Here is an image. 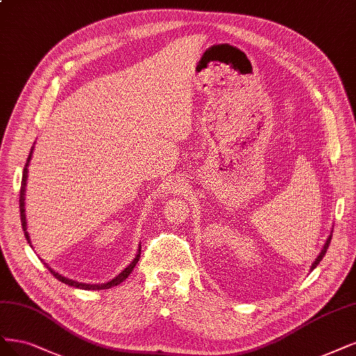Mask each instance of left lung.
Segmentation results:
<instances>
[{
    "instance_id": "obj_1",
    "label": "left lung",
    "mask_w": 356,
    "mask_h": 356,
    "mask_svg": "<svg viewBox=\"0 0 356 356\" xmlns=\"http://www.w3.org/2000/svg\"><path fill=\"white\" fill-rule=\"evenodd\" d=\"M330 241H332V236H330L328 238H327V241H325V244H324V248H323V250H321V253H320V256L316 257V261L312 264V266H311V269H314L318 264H320L321 261H323V257H324V254L327 253V249H328V246H330Z\"/></svg>"
}]
</instances>
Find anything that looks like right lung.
Returning <instances> with one entry per match:
<instances>
[{
    "label": "right lung",
    "instance_id": "add662e5",
    "mask_svg": "<svg viewBox=\"0 0 356 356\" xmlns=\"http://www.w3.org/2000/svg\"><path fill=\"white\" fill-rule=\"evenodd\" d=\"M32 150L33 147L31 149V153L28 156V161H26V165H24V169H23V177H22V187H20V199H19V206H20V219H22V227H23V231H24V237H26L28 243L31 244V240H29V236L26 232V215H24V191H26V179H28V165H29V161L32 157ZM140 254H141V248L138 250V254L136 259L132 261V264L125 268L124 271H122L116 278H113L112 281H108V283H104V284H85V283H78V281H73V280H69L66 277H61L60 274H57L56 271H53L51 268H48V271H50L58 281H61V283H65L67 286H72V287H76V289H83V290H104V289H110V287H115L118 284H120L122 281H125L128 278V275L132 273V269L136 268L138 259H140Z\"/></svg>",
    "mask_w": 356,
    "mask_h": 356
}]
</instances>
